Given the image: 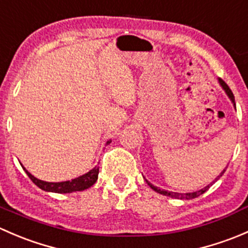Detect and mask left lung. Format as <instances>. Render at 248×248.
<instances>
[{
  "mask_svg": "<svg viewBox=\"0 0 248 248\" xmlns=\"http://www.w3.org/2000/svg\"><path fill=\"white\" fill-rule=\"evenodd\" d=\"M218 82H219V85H221V86H222V89H223L224 91H226V93L228 94V97H229V98H231V101L232 102V103H234V106H235V99H234V94H232V90L229 89V86H228V85H227L226 82H224L223 80H222V79H218ZM226 169H227V168H226ZM226 169H224V170L222 171L221 174H219L218 176H217L216 179H215V181H212V182H211V184H210V185H207V186H205L204 188L199 189V191H196V192H189V193H177V192H170V191H166V189H161V188H158V187L154 186V185H152V184H150V182L147 181V180H145V181H146V184L149 185V186L151 187V188L154 189L155 192H157V193H159V194H163V196H167V197H170V198H176V199H187V201H189V199L197 198V197L202 196V193H205V192H206L207 189H209L210 187H211L212 185H214L215 182H216L217 180H218L219 177H221L222 175L224 174V171H226Z\"/></svg>",
  "mask_w": 248,
  "mask_h": 248,
  "instance_id": "8db88e82",
  "label": "left lung"
}]
</instances>
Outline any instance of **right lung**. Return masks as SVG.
Masks as SVG:
<instances>
[{"label": "right lung", "instance_id": "1", "mask_svg": "<svg viewBox=\"0 0 248 248\" xmlns=\"http://www.w3.org/2000/svg\"><path fill=\"white\" fill-rule=\"evenodd\" d=\"M110 142H111V140L107 141V145L110 144ZM24 170L26 171L27 175H29V177L32 180V182H33L34 185H37L41 189H43V191L54 192V193H72V192L84 191V189L90 188L92 185H94V182H96L97 179H98L99 167L96 166L89 172L77 177V179H73L72 181H63V182L42 181V180L34 177L31 172L27 171L25 168Z\"/></svg>", "mask_w": 248, "mask_h": 248}]
</instances>
